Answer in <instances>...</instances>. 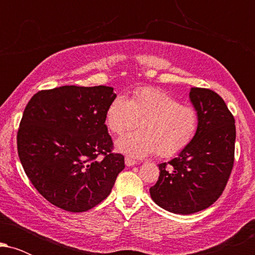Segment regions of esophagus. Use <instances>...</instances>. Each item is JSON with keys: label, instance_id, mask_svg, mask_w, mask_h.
<instances>
[{"label": "esophagus", "instance_id": "esophagus-1", "mask_svg": "<svg viewBox=\"0 0 255 255\" xmlns=\"http://www.w3.org/2000/svg\"><path fill=\"white\" fill-rule=\"evenodd\" d=\"M125 163H126V165H127V166H133V165L136 164V160H134V159H131V158L127 157L125 159Z\"/></svg>", "mask_w": 255, "mask_h": 255}]
</instances>
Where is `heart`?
<instances>
[{
    "mask_svg": "<svg viewBox=\"0 0 255 255\" xmlns=\"http://www.w3.org/2000/svg\"><path fill=\"white\" fill-rule=\"evenodd\" d=\"M139 123L140 130L116 140L121 153L142 158L157 150L160 157H172L188 147L197 135L199 114L191 105L180 104L171 95L142 87L128 99L118 96L105 111V125L113 134L121 135Z\"/></svg>",
    "mask_w": 255,
    "mask_h": 255,
    "instance_id": "1",
    "label": "heart"
}]
</instances>
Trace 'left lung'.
<instances>
[{"label":"left lung","mask_w":255,"mask_h":255,"mask_svg":"<svg viewBox=\"0 0 255 255\" xmlns=\"http://www.w3.org/2000/svg\"><path fill=\"white\" fill-rule=\"evenodd\" d=\"M189 99L199 114L197 135L176 157L160 163L159 177L150 188L158 206L177 215L203 211L221 197L235 152V120L223 99L199 87H192Z\"/></svg>","instance_id":"1"}]
</instances>
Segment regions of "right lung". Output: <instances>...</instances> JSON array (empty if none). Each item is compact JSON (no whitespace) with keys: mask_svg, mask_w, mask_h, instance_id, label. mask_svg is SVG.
<instances>
[{"mask_svg":"<svg viewBox=\"0 0 255 255\" xmlns=\"http://www.w3.org/2000/svg\"><path fill=\"white\" fill-rule=\"evenodd\" d=\"M114 98L113 87L72 85L39 91L26 105L16 136L20 162L37 191L64 211L95 207L125 169L105 125Z\"/></svg>","mask_w":255,"mask_h":255,"instance_id":"1","label":"right lung"}]
</instances>
